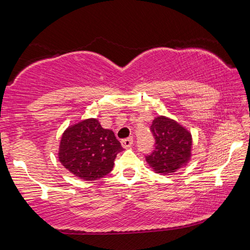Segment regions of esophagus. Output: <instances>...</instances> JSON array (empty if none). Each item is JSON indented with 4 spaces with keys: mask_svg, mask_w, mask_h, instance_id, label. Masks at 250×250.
<instances>
[{
    "mask_svg": "<svg viewBox=\"0 0 250 250\" xmlns=\"http://www.w3.org/2000/svg\"><path fill=\"white\" fill-rule=\"evenodd\" d=\"M121 145L122 146L125 147V149H128L131 146L133 145V139L132 138H128V139H124V140L121 141Z\"/></svg>",
    "mask_w": 250,
    "mask_h": 250,
    "instance_id": "esophagus-1",
    "label": "esophagus"
}]
</instances>
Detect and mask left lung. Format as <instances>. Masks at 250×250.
<instances>
[{"label":"left lung","instance_id":"obj_1","mask_svg":"<svg viewBox=\"0 0 250 250\" xmlns=\"http://www.w3.org/2000/svg\"><path fill=\"white\" fill-rule=\"evenodd\" d=\"M150 131L155 146L146 159L156 173H173L188 163L192 147V137L188 130L176 121L160 116L152 122Z\"/></svg>","mask_w":250,"mask_h":250}]
</instances>
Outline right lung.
Wrapping results in <instances>:
<instances>
[{"mask_svg": "<svg viewBox=\"0 0 250 250\" xmlns=\"http://www.w3.org/2000/svg\"><path fill=\"white\" fill-rule=\"evenodd\" d=\"M121 143L113 131L99 121L87 119L67 129L59 146V161L67 170L84 181H95L111 172Z\"/></svg>", "mask_w": 250, "mask_h": 250, "instance_id": "right-lung-1", "label": "right lung"}]
</instances>
